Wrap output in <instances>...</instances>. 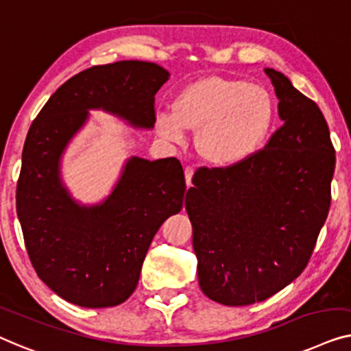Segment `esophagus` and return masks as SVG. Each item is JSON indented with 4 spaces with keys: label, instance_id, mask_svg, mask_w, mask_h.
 Here are the masks:
<instances>
[{
    "label": "esophagus",
    "instance_id": "1",
    "mask_svg": "<svg viewBox=\"0 0 351 351\" xmlns=\"http://www.w3.org/2000/svg\"><path fill=\"white\" fill-rule=\"evenodd\" d=\"M192 175H194V169L192 167H186L184 169V178H186V184H187V189L192 186Z\"/></svg>",
    "mask_w": 351,
    "mask_h": 351
}]
</instances>
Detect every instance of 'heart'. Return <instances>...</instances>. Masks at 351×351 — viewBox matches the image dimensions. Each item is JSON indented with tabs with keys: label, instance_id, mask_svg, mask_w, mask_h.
Returning a JSON list of instances; mask_svg holds the SVG:
<instances>
[{
	"label": "heart",
	"instance_id": "obj_1",
	"mask_svg": "<svg viewBox=\"0 0 351 351\" xmlns=\"http://www.w3.org/2000/svg\"><path fill=\"white\" fill-rule=\"evenodd\" d=\"M275 121V103L267 88L241 79L206 76L180 92L173 111L159 112L157 132L181 143L186 130H199L197 149L211 165L230 167L263 146Z\"/></svg>",
	"mask_w": 351,
	"mask_h": 351
}]
</instances>
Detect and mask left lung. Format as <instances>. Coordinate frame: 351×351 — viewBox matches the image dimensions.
Segmentation results:
<instances>
[{
  "label": "left lung",
  "mask_w": 351,
  "mask_h": 351,
  "mask_svg": "<svg viewBox=\"0 0 351 351\" xmlns=\"http://www.w3.org/2000/svg\"><path fill=\"white\" fill-rule=\"evenodd\" d=\"M264 71L283 125L240 164L200 169L186 195L200 288L234 307L304 272L330 206L335 151L323 112L283 73Z\"/></svg>",
  "instance_id": "1"
}]
</instances>
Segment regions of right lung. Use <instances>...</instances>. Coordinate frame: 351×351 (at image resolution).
Returning <instances> with one entry per match:
<instances>
[{
    "label": "right lung",
    "instance_id": "1",
    "mask_svg": "<svg viewBox=\"0 0 351 351\" xmlns=\"http://www.w3.org/2000/svg\"><path fill=\"white\" fill-rule=\"evenodd\" d=\"M169 77L140 60L87 68L57 88L28 130L16 195L23 240L39 278L79 307H114L130 298L156 232L182 208L186 181L175 157H130L101 204L79 205L62 182V154L88 110L154 127V97Z\"/></svg>",
    "mask_w": 351,
    "mask_h": 351
}]
</instances>
